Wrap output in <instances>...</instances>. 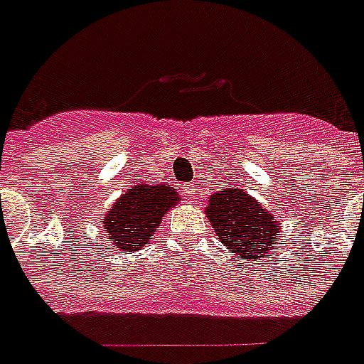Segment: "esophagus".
I'll list each match as a JSON object with an SVG mask.
<instances>
[{
  "mask_svg": "<svg viewBox=\"0 0 364 364\" xmlns=\"http://www.w3.org/2000/svg\"><path fill=\"white\" fill-rule=\"evenodd\" d=\"M183 195H185V198L189 200V203H196V198H198V193H196L195 185H183Z\"/></svg>",
  "mask_w": 364,
  "mask_h": 364,
  "instance_id": "34e87169",
  "label": "esophagus"
}]
</instances>
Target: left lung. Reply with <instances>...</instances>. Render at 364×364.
I'll return each instance as SVG.
<instances>
[{
  "label": "left lung",
  "instance_id": "8db88e82",
  "mask_svg": "<svg viewBox=\"0 0 364 364\" xmlns=\"http://www.w3.org/2000/svg\"><path fill=\"white\" fill-rule=\"evenodd\" d=\"M204 210L220 241L247 260L268 257L274 249V239L282 230L274 212H268L239 185L210 195Z\"/></svg>",
  "mask_w": 364,
  "mask_h": 364
}]
</instances>
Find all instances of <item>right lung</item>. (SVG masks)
<instances>
[{
    "mask_svg": "<svg viewBox=\"0 0 364 364\" xmlns=\"http://www.w3.org/2000/svg\"><path fill=\"white\" fill-rule=\"evenodd\" d=\"M181 196L166 183H136L115 200L104 216V235L117 250H141L161 223V218L175 208Z\"/></svg>",
    "mask_w": 364,
    "mask_h": 364,
    "instance_id": "right-lung-1",
    "label": "right lung"
}]
</instances>
